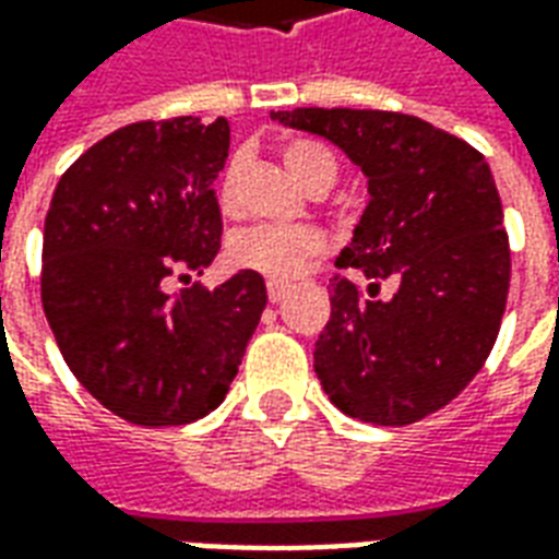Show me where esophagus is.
<instances>
[{
    "label": "esophagus",
    "mask_w": 559,
    "mask_h": 559,
    "mask_svg": "<svg viewBox=\"0 0 559 559\" xmlns=\"http://www.w3.org/2000/svg\"><path fill=\"white\" fill-rule=\"evenodd\" d=\"M266 293L272 302H281L290 293V284H284V281H266Z\"/></svg>",
    "instance_id": "34e87169"
}]
</instances>
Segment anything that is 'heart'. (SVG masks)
Returning <instances> with one entry per match:
<instances>
[{"mask_svg": "<svg viewBox=\"0 0 559 559\" xmlns=\"http://www.w3.org/2000/svg\"><path fill=\"white\" fill-rule=\"evenodd\" d=\"M281 158L308 191H326L338 176V164L332 158V152L314 140H290L281 148ZM236 173H239L236 158L221 173L218 203L224 212L236 209ZM326 236L314 227L260 224V227H248L233 239L230 260L239 269H251L272 281H290L326 254Z\"/></svg>", "mask_w": 559, "mask_h": 559, "instance_id": "b5f03b06", "label": "heart"}]
</instances>
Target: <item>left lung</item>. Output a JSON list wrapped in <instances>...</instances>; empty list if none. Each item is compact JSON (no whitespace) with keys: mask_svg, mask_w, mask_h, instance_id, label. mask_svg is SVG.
Listing matches in <instances>:
<instances>
[{"mask_svg":"<svg viewBox=\"0 0 559 559\" xmlns=\"http://www.w3.org/2000/svg\"><path fill=\"white\" fill-rule=\"evenodd\" d=\"M332 140L368 176L371 203L335 260L332 314L314 371L347 416L401 428L431 416L488 359L509 293V233L491 167L467 140L419 116L347 107L272 114ZM400 284L377 300L379 284Z\"/></svg>","mask_w":559,"mask_h":559,"instance_id":"8db88e82","label":"left lung"}]
</instances>
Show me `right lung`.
I'll return each mask as SVG.
<instances>
[{
	"instance_id": "add662e5",
	"label": "right lung",
	"mask_w": 559,
	"mask_h": 559,
	"mask_svg": "<svg viewBox=\"0 0 559 559\" xmlns=\"http://www.w3.org/2000/svg\"><path fill=\"white\" fill-rule=\"evenodd\" d=\"M227 119H146L86 148L44 221L41 302L71 374L131 425L176 428L215 411L266 308L260 272L164 293L221 248L212 182Z\"/></svg>"
}]
</instances>
